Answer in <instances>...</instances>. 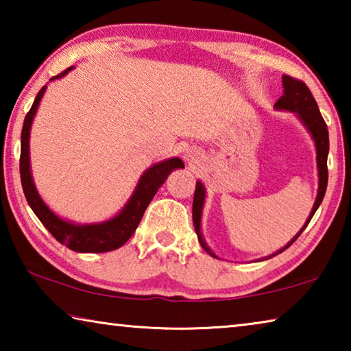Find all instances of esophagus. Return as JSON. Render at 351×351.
I'll use <instances>...</instances> for the list:
<instances>
[{
    "instance_id": "obj_1",
    "label": "esophagus",
    "mask_w": 351,
    "mask_h": 351,
    "mask_svg": "<svg viewBox=\"0 0 351 351\" xmlns=\"http://www.w3.org/2000/svg\"><path fill=\"white\" fill-rule=\"evenodd\" d=\"M184 158H186V161H189V162H198L199 153L197 150H186V153H184Z\"/></svg>"
}]
</instances>
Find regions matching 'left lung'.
Returning <instances> with one entry per match:
<instances>
[{
    "instance_id": "8db88e82",
    "label": "left lung",
    "mask_w": 351,
    "mask_h": 351,
    "mask_svg": "<svg viewBox=\"0 0 351 351\" xmlns=\"http://www.w3.org/2000/svg\"><path fill=\"white\" fill-rule=\"evenodd\" d=\"M282 85H283V96L277 100L274 108L280 110V111H289L294 112L297 119L302 122V125L306 128V132L311 134V138L314 141V147H316V161H317V175H319V187H317V197L316 201H314L313 209L310 212V217L306 218V221L304 224L299 232H297L291 241H288L282 249H278L274 254L266 255L263 258H258L257 261H263L272 258L277 254H282L285 249H288L293 243L299 239V235L304 232L308 223L311 221V218L316 210L319 209L320 203H322L325 190H326V184H328V169H326V158H328V150H330V142H328V130H326V123L324 121V117L320 116L319 106L314 100L311 91L308 90V86L304 82L295 80L289 75H283L282 77ZM204 203H206V187L204 184L199 180L197 181V189H195V195H193V207H192V215H193V226L195 230H197L198 240L203 246L204 251L212 255V257L218 258V255L212 251V249L207 246V243L203 237V232H201V217H203V209H204Z\"/></svg>"
}]
</instances>
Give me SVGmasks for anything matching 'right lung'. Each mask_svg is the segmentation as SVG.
I'll list each match as a JSON object with an SVG mask.
<instances>
[{
	"label": "right lung",
	"mask_w": 351,
	"mask_h": 351,
	"mask_svg": "<svg viewBox=\"0 0 351 351\" xmlns=\"http://www.w3.org/2000/svg\"><path fill=\"white\" fill-rule=\"evenodd\" d=\"M74 66L63 71L62 74L52 77V80L62 79ZM46 85L41 88L40 93L35 97L32 108L25 117L21 130V153H20V176L23 184V192L27 199L29 206L34 210L35 215L43 223L45 228L54 235L57 241L69 247L71 251L75 252H108L125 245L127 240L134 234L138 228L142 215L150 204L158 189L162 186L164 181L171 171L176 169H184V162L180 158H170L165 161L153 164L148 167L142 176L139 178L138 184L133 190L132 197L128 198L125 206L119 210L114 217H111L105 221L100 223H88V224H77L74 221H68L62 217H58L56 212L49 209L43 198L40 197L37 187H35L32 170H31V154H29V138H31V127L34 117L37 114L41 99L45 96Z\"/></svg>",
	"instance_id": "1"
}]
</instances>
